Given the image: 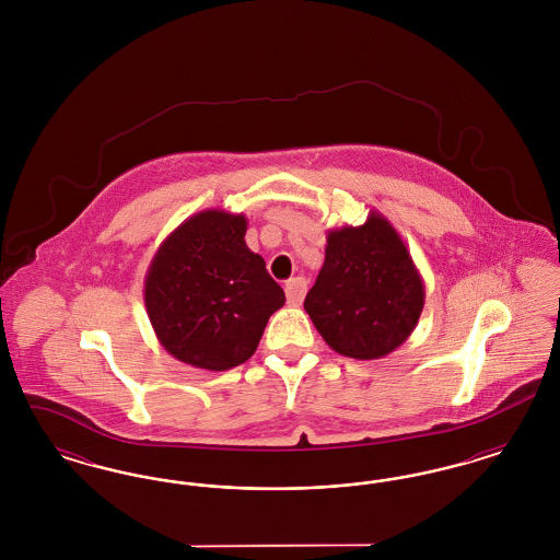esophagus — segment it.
Segmentation results:
<instances>
[{"instance_id":"34e87169","label":"esophagus","mask_w":560,"mask_h":560,"mask_svg":"<svg viewBox=\"0 0 560 560\" xmlns=\"http://www.w3.org/2000/svg\"><path fill=\"white\" fill-rule=\"evenodd\" d=\"M285 295H288V304L298 306L302 304L304 295H306V279L304 277H293L285 283Z\"/></svg>"}]
</instances>
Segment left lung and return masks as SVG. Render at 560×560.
<instances>
[{
  "label": "left lung",
  "mask_w": 560,
  "mask_h": 560,
  "mask_svg": "<svg viewBox=\"0 0 560 560\" xmlns=\"http://www.w3.org/2000/svg\"><path fill=\"white\" fill-rule=\"evenodd\" d=\"M424 279L388 218L327 231L325 262L304 311L338 354L372 361L390 354L416 329Z\"/></svg>",
  "instance_id": "left-lung-1"
}]
</instances>
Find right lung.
I'll return each mask as SVG.
<instances>
[{"label": "right lung", "mask_w": 560, "mask_h": 560, "mask_svg": "<svg viewBox=\"0 0 560 560\" xmlns=\"http://www.w3.org/2000/svg\"><path fill=\"white\" fill-rule=\"evenodd\" d=\"M247 218L192 213L155 252L144 306L161 347L178 361L224 372L258 348L268 319L285 304L265 258L245 243Z\"/></svg>", "instance_id": "right-lung-1"}]
</instances>
